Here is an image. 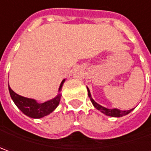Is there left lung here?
I'll use <instances>...</instances> for the list:
<instances>
[{
  "instance_id": "8db88e82",
  "label": "left lung",
  "mask_w": 151,
  "mask_h": 151,
  "mask_svg": "<svg viewBox=\"0 0 151 151\" xmlns=\"http://www.w3.org/2000/svg\"><path fill=\"white\" fill-rule=\"evenodd\" d=\"M87 88V91H88V96L90 97L91 101V103L93 104V106L96 107L97 110H99L101 113H102L103 114L107 115V116H110V117H114V118H120V117H123V116H125L127 114L130 113L131 111L134 110V108H132L130 110H127V111H122V110H119L118 108H113V109H109V108H107L105 107H102L101 105L98 104L97 102L93 100V98L91 97V95L90 90L89 88L86 86Z\"/></svg>"
}]
</instances>
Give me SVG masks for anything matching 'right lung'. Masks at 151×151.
Returning a JSON list of instances; mask_svg holds the SVG:
<instances>
[{"label": "right lung", "mask_w": 151, "mask_h": 151, "mask_svg": "<svg viewBox=\"0 0 151 151\" xmlns=\"http://www.w3.org/2000/svg\"><path fill=\"white\" fill-rule=\"evenodd\" d=\"M65 79L62 81L60 86L59 87V93L58 95L54 97L53 99H50L49 101L44 102H38L35 99L27 98L25 96H22L17 94L15 91L12 90L8 83L9 92L12 101H14L16 106L20 109L25 115L32 118V119H41L45 116L49 115L50 113L54 112L55 108L59 106L60 101L61 93L60 91L62 89L63 84L65 82Z\"/></svg>", "instance_id": "1"}]
</instances>
